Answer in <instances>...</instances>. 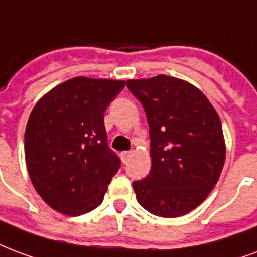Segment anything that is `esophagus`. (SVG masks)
<instances>
[{
  "mask_svg": "<svg viewBox=\"0 0 257 257\" xmlns=\"http://www.w3.org/2000/svg\"><path fill=\"white\" fill-rule=\"evenodd\" d=\"M131 157H132V153H131V151H123V153H121V159H122L123 163L128 162Z\"/></svg>",
  "mask_w": 257,
  "mask_h": 257,
  "instance_id": "obj_1",
  "label": "esophagus"
}]
</instances>
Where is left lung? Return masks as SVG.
<instances>
[{
    "label": "left lung",
    "mask_w": 257,
    "mask_h": 257,
    "mask_svg": "<svg viewBox=\"0 0 257 257\" xmlns=\"http://www.w3.org/2000/svg\"><path fill=\"white\" fill-rule=\"evenodd\" d=\"M150 126L151 170L134 182L139 204L157 216L177 218L206 200L225 165L219 115L197 87L173 76L126 80Z\"/></svg>",
    "instance_id": "left-lung-1"
}]
</instances>
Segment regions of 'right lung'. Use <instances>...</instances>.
<instances>
[{"instance_id":"obj_1","label":"right lung","mask_w":257,"mask_h":257,"mask_svg":"<svg viewBox=\"0 0 257 257\" xmlns=\"http://www.w3.org/2000/svg\"><path fill=\"white\" fill-rule=\"evenodd\" d=\"M125 81L77 76L34 106L24 134L28 176L47 206L64 215L103 201L119 159L107 146L104 111Z\"/></svg>"}]
</instances>
